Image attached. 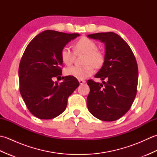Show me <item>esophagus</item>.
<instances>
[{"label": "esophagus", "instance_id": "esophagus-1", "mask_svg": "<svg viewBox=\"0 0 157 157\" xmlns=\"http://www.w3.org/2000/svg\"><path fill=\"white\" fill-rule=\"evenodd\" d=\"M79 84L82 85V84H85L86 81H85V80H83V79H79Z\"/></svg>", "mask_w": 157, "mask_h": 157}]
</instances>
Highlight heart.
<instances>
[{"instance_id":"1","label":"heart","mask_w":157,"mask_h":157,"mask_svg":"<svg viewBox=\"0 0 157 157\" xmlns=\"http://www.w3.org/2000/svg\"><path fill=\"white\" fill-rule=\"evenodd\" d=\"M75 52L68 47H64L61 52L63 63L66 65H71L75 54H85L84 66H72L65 69L67 75L72 76L79 79H85L92 75L94 67L101 68L105 63V56L102 51L97 49L96 43L87 37H82L74 44Z\"/></svg>"}]
</instances>
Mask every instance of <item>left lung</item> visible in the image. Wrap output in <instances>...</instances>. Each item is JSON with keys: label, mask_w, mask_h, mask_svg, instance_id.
<instances>
[{"label": "left lung", "mask_w": 157, "mask_h": 157, "mask_svg": "<svg viewBox=\"0 0 157 157\" xmlns=\"http://www.w3.org/2000/svg\"><path fill=\"white\" fill-rule=\"evenodd\" d=\"M88 37L105 43V60L95 75L103 85L89 79L87 106L91 114L105 121L121 118L132 105L137 93L138 69L131 48L114 32L96 33Z\"/></svg>", "instance_id": "1"}]
</instances>
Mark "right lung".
<instances>
[{
    "label": "right lung",
    "instance_id": "right-lung-1",
    "mask_svg": "<svg viewBox=\"0 0 157 157\" xmlns=\"http://www.w3.org/2000/svg\"><path fill=\"white\" fill-rule=\"evenodd\" d=\"M79 36L46 30L36 36L23 52L19 67V91L37 118L51 119L61 115L68 97L79 86L78 79L69 75L59 84L52 81L62 75V49Z\"/></svg>",
    "mask_w": 157,
    "mask_h": 157
}]
</instances>
